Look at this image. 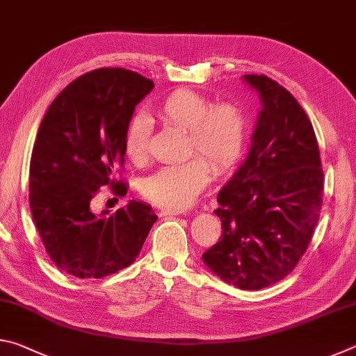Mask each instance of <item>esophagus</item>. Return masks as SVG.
<instances>
[{"label": "esophagus", "instance_id": "1", "mask_svg": "<svg viewBox=\"0 0 356 356\" xmlns=\"http://www.w3.org/2000/svg\"><path fill=\"white\" fill-rule=\"evenodd\" d=\"M184 213V210H179V209H161L160 210V215H180Z\"/></svg>", "mask_w": 356, "mask_h": 356}]
</instances>
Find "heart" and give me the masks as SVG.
Masks as SVG:
<instances>
[{
  "instance_id": "1",
  "label": "heart",
  "mask_w": 356,
  "mask_h": 356,
  "mask_svg": "<svg viewBox=\"0 0 356 356\" xmlns=\"http://www.w3.org/2000/svg\"><path fill=\"white\" fill-rule=\"evenodd\" d=\"M155 114L163 122L186 130V154H201L216 174L231 170L242 155L245 118L234 104L210 105L206 95L177 89L160 102ZM149 136L146 118L136 116L130 120L124 135V150L130 160L140 163L146 159ZM205 161L193 156L182 163L161 166L143 180V195L165 209L190 206L210 182L212 170Z\"/></svg>"
}]
</instances>
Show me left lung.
I'll return each instance as SVG.
<instances>
[{
  "label": "left lung",
  "instance_id": "1",
  "mask_svg": "<svg viewBox=\"0 0 356 356\" xmlns=\"http://www.w3.org/2000/svg\"><path fill=\"white\" fill-rule=\"evenodd\" d=\"M259 94L246 159L218 193L221 238L202 261L227 284L268 287L292 272L322 207L323 171L314 129L293 95L265 75H243Z\"/></svg>",
  "mask_w": 356,
  "mask_h": 356
}]
</instances>
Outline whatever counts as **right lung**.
<instances>
[{
  "mask_svg": "<svg viewBox=\"0 0 356 356\" xmlns=\"http://www.w3.org/2000/svg\"><path fill=\"white\" fill-rule=\"evenodd\" d=\"M154 81L127 69H97L72 81L51 102L29 165V207L48 256L76 278H104L134 264L150 227L152 207L131 200L100 215L91 200L124 163V135Z\"/></svg>",
  "mask_w": 356,
  "mask_h": 356,
  "instance_id": "obj_1",
  "label": "right lung"
}]
</instances>
